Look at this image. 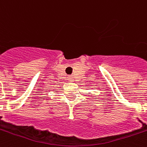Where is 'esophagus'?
<instances>
[{"instance_id":"34e87169","label":"esophagus","mask_w":147,"mask_h":147,"mask_svg":"<svg viewBox=\"0 0 147 147\" xmlns=\"http://www.w3.org/2000/svg\"><path fill=\"white\" fill-rule=\"evenodd\" d=\"M68 81L70 82H74V78L73 76H68Z\"/></svg>"}]
</instances>
